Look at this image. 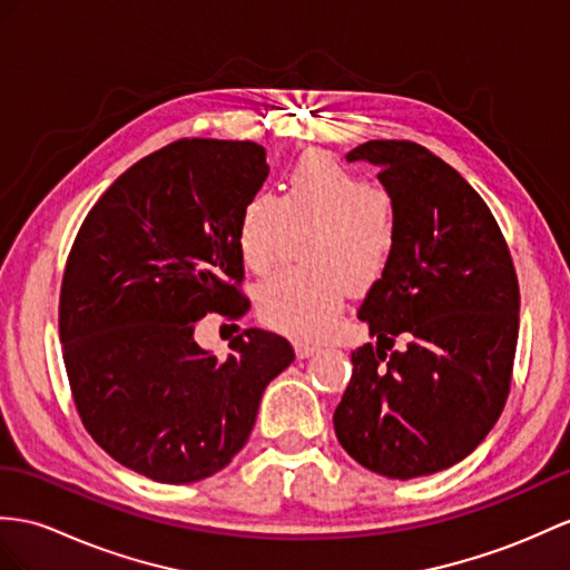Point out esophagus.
Instances as JSON below:
<instances>
[{
  "label": "esophagus",
  "instance_id": "1",
  "mask_svg": "<svg viewBox=\"0 0 570 570\" xmlns=\"http://www.w3.org/2000/svg\"><path fill=\"white\" fill-rule=\"evenodd\" d=\"M316 351H318L316 345H312V343H307V341H295V353H297V357H299V360L314 355Z\"/></svg>",
  "mask_w": 570,
  "mask_h": 570
}]
</instances>
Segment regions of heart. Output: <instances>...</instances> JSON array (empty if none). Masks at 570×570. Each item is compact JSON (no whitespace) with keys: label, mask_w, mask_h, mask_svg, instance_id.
Segmentation results:
<instances>
[{"label":"heart","mask_w":570,"mask_h":570,"mask_svg":"<svg viewBox=\"0 0 570 570\" xmlns=\"http://www.w3.org/2000/svg\"><path fill=\"white\" fill-rule=\"evenodd\" d=\"M289 227H312L304 242L309 268L275 273L256 307L263 322L299 338H322L343 309L348 283L367 287L390 268L399 242L394 200L348 164L309 151L289 166L281 198L248 196L237 219V248L256 273L275 266Z\"/></svg>","instance_id":"b5f03b06"}]
</instances>
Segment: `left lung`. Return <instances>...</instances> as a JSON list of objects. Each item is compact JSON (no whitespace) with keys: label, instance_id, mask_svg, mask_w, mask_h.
Returning <instances> with one entry per match:
<instances>
[{"label":"left lung","instance_id":"obj_1","mask_svg":"<svg viewBox=\"0 0 570 570\" xmlns=\"http://www.w3.org/2000/svg\"><path fill=\"white\" fill-rule=\"evenodd\" d=\"M345 159L380 169L399 242L360 304L377 345L353 351L333 428L374 474L428 476L474 452L505 406L520 328L515 266L489 205L430 149L370 140ZM396 335L404 352L391 351Z\"/></svg>","mask_w":570,"mask_h":570}]
</instances>
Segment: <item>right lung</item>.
<instances>
[{"label":"right lung","instance_id":"add662e5","mask_svg":"<svg viewBox=\"0 0 570 570\" xmlns=\"http://www.w3.org/2000/svg\"><path fill=\"white\" fill-rule=\"evenodd\" d=\"M268 171L248 140L166 145L116 178L69 252L60 341L75 406L116 462L151 481L225 469L263 390L295 360L261 328L239 333L225 360L196 343L205 314L248 309L237 219Z\"/></svg>","mask_w":570,"mask_h":570}]
</instances>
